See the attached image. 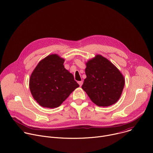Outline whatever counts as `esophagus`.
Returning <instances> with one entry per match:
<instances>
[{
    "label": "esophagus",
    "instance_id": "1",
    "mask_svg": "<svg viewBox=\"0 0 153 153\" xmlns=\"http://www.w3.org/2000/svg\"><path fill=\"white\" fill-rule=\"evenodd\" d=\"M78 83L79 84L80 86H81L82 85V84H83V81H79V82H78Z\"/></svg>",
    "mask_w": 153,
    "mask_h": 153
}]
</instances>
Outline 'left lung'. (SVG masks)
I'll return each instance as SVG.
<instances>
[{"mask_svg":"<svg viewBox=\"0 0 153 153\" xmlns=\"http://www.w3.org/2000/svg\"><path fill=\"white\" fill-rule=\"evenodd\" d=\"M86 75L82 88L99 106H109L120 99L125 79L119 70L100 54L86 62Z\"/></svg>","mask_w":153,"mask_h":153,"instance_id":"1","label":"left lung"}]
</instances>
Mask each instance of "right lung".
<instances>
[{"label":"right lung","mask_w":153,"mask_h":153,"mask_svg":"<svg viewBox=\"0 0 153 153\" xmlns=\"http://www.w3.org/2000/svg\"><path fill=\"white\" fill-rule=\"evenodd\" d=\"M65 59L51 54L41 60L30 78V90L34 100L42 107L59 106L79 85L64 67Z\"/></svg>","instance_id":"1"}]
</instances>
